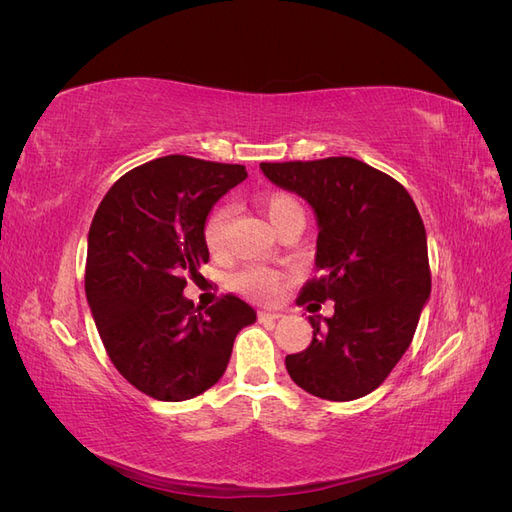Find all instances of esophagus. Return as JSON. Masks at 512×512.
I'll list each match as a JSON object with an SVG mask.
<instances>
[{
	"mask_svg": "<svg viewBox=\"0 0 512 512\" xmlns=\"http://www.w3.org/2000/svg\"><path fill=\"white\" fill-rule=\"evenodd\" d=\"M282 318V312H271V309H260L258 312V320L260 322H275V320H280Z\"/></svg>",
	"mask_w": 512,
	"mask_h": 512,
	"instance_id": "34e87169",
	"label": "esophagus"
}]
</instances>
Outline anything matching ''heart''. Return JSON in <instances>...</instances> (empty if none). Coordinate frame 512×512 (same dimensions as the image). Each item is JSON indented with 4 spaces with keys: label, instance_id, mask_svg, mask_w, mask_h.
<instances>
[{
    "label": "heart",
    "instance_id": "heart-1",
    "mask_svg": "<svg viewBox=\"0 0 512 512\" xmlns=\"http://www.w3.org/2000/svg\"><path fill=\"white\" fill-rule=\"evenodd\" d=\"M262 209H265L269 222L277 232L286 230L292 224L305 222V209L301 200L290 192H271L262 198ZM230 207H218L205 224V241L213 254H222L226 250L228 224H230ZM282 273L267 267H250L235 277V288L258 301H271L282 290Z\"/></svg>",
    "mask_w": 512,
    "mask_h": 512
}]
</instances>
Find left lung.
Wrapping results in <instances>:
<instances>
[{
	"mask_svg": "<svg viewBox=\"0 0 512 512\" xmlns=\"http://www.w3.org/2000/svg\"><path fill=\"white\" fill-rule=\"evenodd\" d=\"M260 168L305 198L318 220V277L297 303L335 301L331 318L309 316L312 344L286 356L288 374L320 399H359L378 389L410 348L431 294L421 213L404 185L354 158Z\"/></svg>",
	"mask_w": 512,
	"mask_h": 512,
	"instance_id": "left-lung-1",
	"label": "left lung"
}]
</instances>
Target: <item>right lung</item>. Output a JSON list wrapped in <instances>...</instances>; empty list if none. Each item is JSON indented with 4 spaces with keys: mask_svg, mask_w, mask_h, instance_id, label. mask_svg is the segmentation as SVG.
Instances as JSON below:
<instances>
[{
    "mask_svg": "<svg viewBox=\"0 0 512 512\" xmlns=\"http://www.w3.org/2000/svg\"><path fill=\"white\" fill-rule=\"evenodd\" d=\"M247 177L241 164L164 156L106 192L89 228L85 292L108 359L138 391L192 399L218 382L256 312L235 294L203 309L185 275L209 260L205 222Z\"/></svg>",
    "mask_w": 512,
    "mask_h": 512,
    "instance_id": "right-lung-1",
    "label": "right lung"
}]
</instances>
